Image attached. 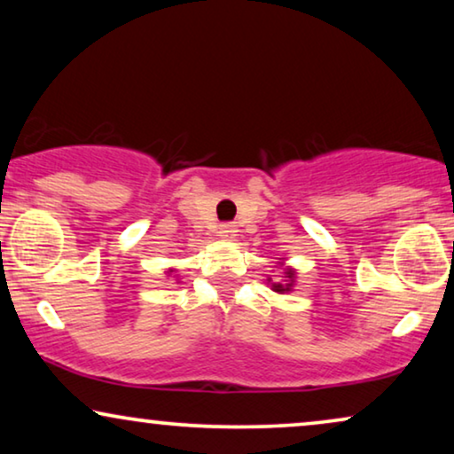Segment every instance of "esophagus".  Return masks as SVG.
<instances>
[{"label":"esophagus","instance_id":"obj_1","mask_svg":"<svg viewBox=\"0 0 454 454\" xmlns=\"http://www.w3.org/2000/svg\"><path fill=\"white\" fill-rule=\"evenodd\" d=\"M235 233H238V229H235L233 223H223V225L219 227V235H221V238L231 239V238H235Z\"/></svg>","mask_w":454,"mask_h":454}]
</instances>
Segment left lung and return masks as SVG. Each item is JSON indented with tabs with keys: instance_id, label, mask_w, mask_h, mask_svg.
Here are the masks:
<instances>
[{
	"instance_id": "left-lung-1",
	"label": "left lung",
	"mask_w": 454,
	"mask_h": 454,
	"mask_svg": "<svg viewBox=\"0 0 454 454\" xmlns=\"http://www.w3.org/2000/svg\"><path fill=\"white\" fill-rule=\"evenodd\" d=\"M294 277H295V272L291 270V269H287V272H285V278H287V285H283V283H272V289L277 291V294H283V291H289L291 289V283H294Z\"/></svg>"
}]
</instances>
